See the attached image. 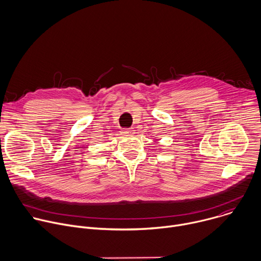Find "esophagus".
I'll return each instance as SVG.
<instances>
[{
    "label": "esophagus",
    "mask_w": 261,
    "mask_h": 261,
    "mask_svg": "<svg viewBox=\"0 0 261 261\" xmlns=\"http://www.w3.org/2000/svg\"><path fill=\"white\" fill-rule=\"evenodd\" d=\"M121 133H122L123 136H128V135L133 133V130L132 129H124V130H122Z\"/></svg>",
    "instance_id": "esophagus-1"
}]
</instances>
